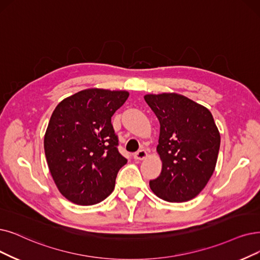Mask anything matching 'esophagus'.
<instances>
[{"instance_id": "obj_1", "label": "esophagus", "mask_w": 260, "mask_h": 260, "mask_svg": "<svg viewBox=\"0 0 260 260\" xmlns=\"http://www.w3.org/2000/svg\"><path fill=\"white\" fill-rule=\"evenodd\" d=\"M146 157H147V152H146V150H144V149H140L139 151H137L136 153L133 154L134 160H138V161L143 160V159H145Z\"/></svg>"}]
</instances>
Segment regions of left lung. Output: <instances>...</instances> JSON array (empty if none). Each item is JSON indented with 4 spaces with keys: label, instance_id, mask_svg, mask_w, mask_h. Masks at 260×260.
<instances>
[{
    "label": "left lung",
    "instance_id": "1",
    "mask_svg": "<svg viewBox=\"0 0 260 260\" xmlns=\"http://www.w3.org/2000/svg\"><path fill=\"white\" fill-rule=\"evenodd\" d=\"M144 99L160 122L162 171L149 181L150 189L166 202H188L202 192L215 169L221 138L212 114L175 92Z\"/></svg>",
    "mask_w": 260,
    "mask_h": 260
}]
</instances>
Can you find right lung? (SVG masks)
Masks as SVG:
<instances>
[{
    "instance_id": "right-lung-1",
    "label": "right lung",
    "mask_w": 260,
    "mask_h": 260,
    "mask_svg": "<svg viewBox=\"0 0 260 260\" xmlns=\"http://www.w3.org/2000/svg\"><path fill=\"white\" fill-rule=\"evenodd\" d=\"M128 97L124 90L84 89L60 101L52 113L45 153L52 178L68 201L90 206L113 192L127 159L117 149L111 117Z\"/></svg>"
}]
</instances>
